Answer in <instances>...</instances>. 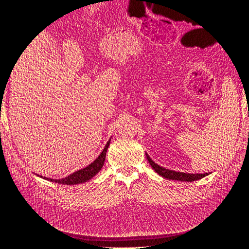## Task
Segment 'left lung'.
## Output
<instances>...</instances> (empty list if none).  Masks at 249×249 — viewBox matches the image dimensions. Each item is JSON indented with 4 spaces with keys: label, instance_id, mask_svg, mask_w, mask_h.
<instances>
[{
    "label": "left lung",
    "instance_id": "1",
    "mask_svg": "<svg viewBox=\"0 0 249 249\" xmlns=\"http://www.w3.org/2000/svg\"><path fill=\"white\" fill-rule=\"evenodd\" d=\"M146 158L148 160V163L152 165V167L155 169L156 172L159 173V175L165 178H169V179H176V180H180V182H193V180H197L202 178H205L208 176V173H185V172H180V171H173L169 170L164 167H161L155 163L152 159H150L149 156L147 154Z\"/></svg>",
    "mask_w": 249,
    "mask_h": 249
}]
</instances>
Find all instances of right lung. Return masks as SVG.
<instances>
[{
  "label": "right lung",
  "mask_w": 249,
  "mask_h": 249,
  "mask_svg": "<svg viewBox=\"0 0 249 249\" xmlns=\"http://www.w3.org/2000/svg\"><path fill=\"white\" fill-rule=\"evenodd\" d=\"M110 144V141L107 142L106 146L103 149V152L101 153V155L96 158V159L90 164L88 165L87 167L80 169L76 172L71 173V176L66 177L64 178H59V179H53V178H43L48 180H51V182H55L58 184H63V185H76V184H80V183H85L87 180H89L90 178H92L97 172H99L105 162V159H106V153H107V149L109 147Z\"/></svg>",
  "instance_id": "obj_1"
}]
</instances>
